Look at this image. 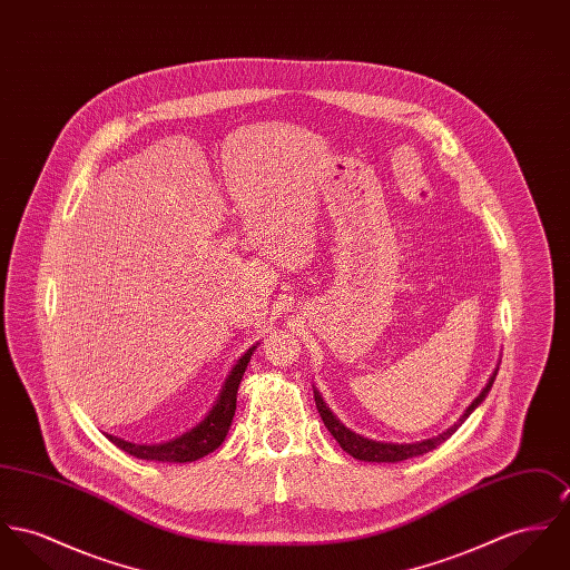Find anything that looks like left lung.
Returning <instances> with one entry per match:
<instances>
[{
    "instance_id": "8db88e82",
    "label": "left lung",
    "mask_w": 570,
    "mask_h": 570,
    "mask_svg": "<svg viewBox=\"0 0 570 570\" xmlns=\"http://www.w3.org/2000/svg\"><path fill=\"white\" fill-rule=\"evenodd\" d=\"M499 371V368H497ZM497 371L490 375L485 389H483L480 396H475V401L466 407V412L458 419V423H453L446 432H442L439 436H432L428 440H419V442H380V440L364 439L355 432H351L350 428H345L334 414L332 410L325 405L323 396L318 391H314V401H316V410L325 423V428L330 430V434L336 439V442L353 455L355 460H362V462H401V460H410V458H416V455H423V453H430L432 449H436L439 444H442L449 436L455 434V430L473 414V410L482 403L485 399V394L490 393L492 384H494V377H497Z\"/></svg>"
}]
</instances>
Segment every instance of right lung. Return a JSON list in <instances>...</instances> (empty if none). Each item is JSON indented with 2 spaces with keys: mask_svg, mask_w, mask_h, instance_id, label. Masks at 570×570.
Masks as SVG:
<instances>
[{
  "mask_svg": "<svg viewBox=\"0 0 570 570\" xmlns=\"http://www.w3.org/2000/svg\"><path fill=\"white\" fill-rule=\"evenodd\" d=\"M254 351H256V345L240 355V360L234 364L232 373L227 375V380L220 389L219 399L215 401L213 410L206 414V419L202 423H197L193 430L184 432L181 436L167 440V442H158V444H136V442L110 436V434H106V436L112 444H117L119 449H124L126 453H130L134 458L151 460V462L184 464V462H195V460L213 453L215 449H219L220 442L225 440L227 432H229L234 410H236L238 384L245 375V368H247Z\"/></svg>",
  "mask_w": 570,
  "mask_h": 570,
  "instance_id": "obj_1",
  "label": "right lung"
}]
</instances>
